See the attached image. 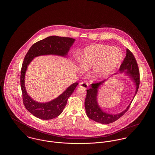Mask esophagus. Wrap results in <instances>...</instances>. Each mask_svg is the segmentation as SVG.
<instances>
[{"instance_id": "1", "label": "esophagus", "mask_w": 155, "mask_h": 155, "mask_svg": "<svg viewBox=\"0 0 155 155\" xmlns=\"http://www.w3.org/2000/svg\"><path fill=\"white\" fill-rule=\"evenodd\" d=\"M88 87V84L87 82H82L80 83V88H87V87Z\"/></svg>"}]
</instances>
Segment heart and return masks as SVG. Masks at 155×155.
<instances>
[{"instance_id":"heart-1","label":"heart","mask_w":155,"mask_h":155,"mask_svg":"<svg viewBox=\"0 0 155 155\" xmlns=\"http://www.w3.org/2000/svg\"><path fill=\"white\" fill-rule=\"evenodd\" d=\"M123 58V53L119 49L110 46L94 45L84 50L81 66L86 70L93 68L94 77L101 79L110 74Z\"/></svg>"}]
</instances>
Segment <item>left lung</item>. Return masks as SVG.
Masks as SVG:
<instances>
[{
	"instance_id": "1",
	"label": "left lung",
	"mask_w": 155,
	"mask_h": 155,
	"mask_svg": "<svg viewBox=\"0 0 155 155\" xmlns=\"http://www.w3.org/2000/svg\"><path fill=\"white\" fill-rule=\"evenodd\" d=\"M119 71L120 73H124L128 75L135 84L136 91L134 96H135L140 84V71L136 59L133 55V53L128 49H127L125 58L120 66ZM106 80L97 83H93L91 85V88L87 90V92L85 101V108L87 115L90 119L97 123L107 124L117 120L118 118L123 116L130 108L133 101L125 110L117 114H110L103 111L97 102V94L98 92L97 89Z\"/></svg>"
}]
</instances>
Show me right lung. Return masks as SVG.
I'll use <instances>...</instances> for the list:
<instances>
[{"instance_id": "obj_1", "label": "right lung", "mask_w": 155, "mask_h": 155, "mask_svg": "<svg viewBox=\"0 0 155 155\" xmlns=\"http://www.w3.org/2000/svg\"><path fill=\"white\" fill-rule=\"evenodd\" d=\"M74 41V39L68 37H47L32 45L24 58L20 75L22 101L26 109L37 118L51 120L59 116L64 109L68 97L73 93L78 83L73 84L60 96L49 102H37L27 94L25 87L24 79L27 67L32 59L39 56L54 54L66 56Z\"/></svg>"}]
</instances>
